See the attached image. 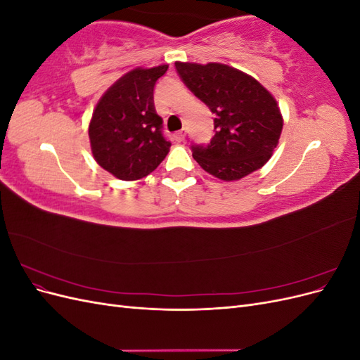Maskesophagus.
<instances>
[{
  "instance_id": "esophagus-1",
  "label": "esophagus",
  "mask_w": 360,
  "mask_h": 360,
  "mask_svg": "<svg viewBox=\"0 0 360 360\" xmlns=\"http://www.w3.org/2000/svg\"><path fill=\"white\" fill-rule=\"evenodd\" d=\"M174 138H176V141H179V143H181V141H184V138H186V129L179 130V132L174 135Z\"/></svg>"
}]
</instances>
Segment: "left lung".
Instances as JSON below:
<instances>
[{
    "mask_svg": "<svg viewBox=\"0 0 360 360\" xmlns=\"http://www.w3.org/2000/svg\"><path fill=\"white\" fill-rule=\"evenodd\" d=\"M184 85L214 114V135L193 144L200 167L221 180H238L270 159L282 132L276 101L252 76L219 63H176Z\"/></svg>",
    "mask_w": 360,
    "mask_h": 360,
    "instance_id": "8db88e82",
    "label": "left lung"
}]
</instances>
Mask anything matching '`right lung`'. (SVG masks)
Wrapping results in <instances>:
<instances>
[{
    "mask_svg": "<svg viewBox=\"0 0 360 360\" xmlns=\"http://www.w3.org/2000/svg\"><path fill=\"white\" fill-rule=\"evenodd\" d=\"M168 66L135 69L120 78L93 112L89 135L96 162L120 180H138L153 172L168 155L163 120L153 91Z\"/></svg>",
    "mask_w": 360,
    "mask_h": 360,
    "instance_id": "1",
    "label": "right lung"
}]
</instances>
